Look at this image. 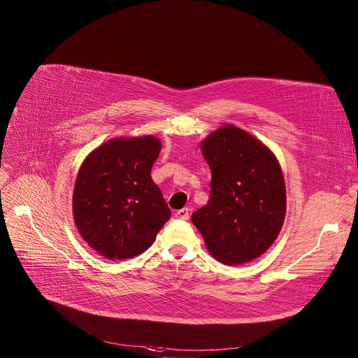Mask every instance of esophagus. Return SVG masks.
<instances>
[{
    "instance_id": "1",
    "label": "esophagus",
    "mask_w": 358,
    "mask_h": 358,
    "mask_svg": "<svg viewBox=\"0 0 358 358\" xmlns=\"http://www.w3.org/2000/svg\"><path fill=\"white\" fill-rule=\"evenodd\" d=\"M176 219L178 220H188L189 219V210L185 207V208H181V210H177L176 211Z\"/></svg>"
}]
</instances>
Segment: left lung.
<instances>
[{"mask_svg":"<svg viewBox=\"0 0 358 358\" xmlns=\"http://www.w3.org/2000/svg\"><path fill=\"white\" fill-rule=\"evenodd\" d=\"M201 151L211 170V189L192 220L217 260L246 264L271 248L283 224L287 192L279 162L262 142L233 125L206 138Z\"/></svg>","mask_w":358,"mask_h":358,"instance_id":"left-lung-1","label":"left lung"}]
</instances>
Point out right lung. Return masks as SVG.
Wrapping results in <instances>:
<instances>
[{
	"mask_svg": "<svg viewBox=\"0 0 358 358\" xmlns=\"http://www.w3.org/2000/svg\"><path fill=\"white\" fill-rule=\"evenodd\" d=\"M161 151L155 136L117 138L82 164L73 192L79 233L108 259H129L147 250L171 211L151 178Z\"/></svg>",
	"mask_w": 358,
	"mask_h": 358,
	"instance_id": "right-lung-1",
	"label": "right lung"
}]
</instances>
